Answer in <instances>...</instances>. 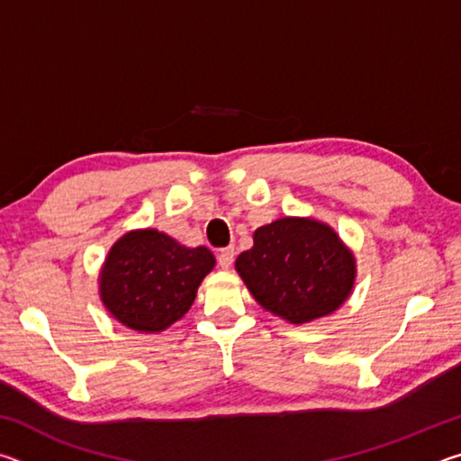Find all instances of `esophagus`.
<instances>
[{
  "instance_id": "obj_1",
  "label": "esophagus",
  "mask_w": 461,
  "mask_h": 461,
  "mask_svg": "<svg viewBox=\"0 0 461 461\" xmlns=\"http://www.w3.org/2000/svg\"><path fill=\"white\" fill-rule=\"evenodd\" d=\"M233 256H236V249H233V246H228V248H223L220 254H217V262H220L221 268L228 270L233 264Z\"/></svg>"
}]
</instances>
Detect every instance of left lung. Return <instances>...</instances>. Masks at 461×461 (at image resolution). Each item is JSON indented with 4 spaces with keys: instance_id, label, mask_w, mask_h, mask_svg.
Returning <instances> with one entry per match:
<instances>
[{
    "instance_id": "left-lung-1",
    "label": "left lung",
    "mask_w": 461,
    "mask_h": 461,
    "mask_svg": "<svg viewBox=\"0 0 461 461\" xmlns=\"http://www.w3.org/2000/svg\"><path fill=\"white\" fill-rule=\"evenodd\" d=\"M262 309L303 325L338 311L354 291L356 256L338 231L313 217H280L254 231L236 260Z\"/></svg>"
}]
</instances>
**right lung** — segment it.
Wrapping results in <instances>:
<instances>
[{"label":"right lung","mask_w":461,"mask_h":461,"mask_svg":"<svg viewBox=\"0 0 461 461\" xmlns=\"http://www.w3.org/2000/svg\"><path fill=\"white\" fill-rule=\"evenodd\" d=\"M213 268L215 256L205 246L186 248L152 228L131 230L109 248L99 272V299L122 325L160 333L191 309Z\"/></svg>","instance_id":"obj_1"}]
</instances>
